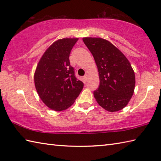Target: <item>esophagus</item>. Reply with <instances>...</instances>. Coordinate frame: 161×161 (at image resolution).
Here are the masks:
<instances>
[{
  "instance_id": "34e87169",
  "label": "esophagus",
  "mask_w": 161,
  "mask_h": 161,
  "mask_svg": "<svg viewBox=\"0 0 161 161\" xmlns=\"http://www.w3.org/2000/svg\"><path fill=\"white\" fill-rule=\"evenodd\" d=\"M83 79H84V81H86L87 80H88V75H85V76L83 77Z\"/></svg>"
}]
</instances>
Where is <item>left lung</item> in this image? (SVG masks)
<instances>
[{
  "label": "left lung",
  "instance_id": "obj_1",
  "mask_svg": "<svg viewBox=\"0 0 161 161\" xmlns=\"http://www.w3.org/2000/svg\"><path fill=\"white\" fill-rule=\"evenodd\" d=\"M85 45L97 65L100 86L93 92L98 104L115 112L128 104L134 92L135 73L129 60L108 41L98 37H84Z\"/></svg>",
  "mask_w": 161,
  "mask_h": 161
}]
</instances>
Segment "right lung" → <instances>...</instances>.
<instances>
[{"label": "right lung", "mask_w": 161, "mask_h": 161, "mask_svg": "<svg viewBox=\"0 0 161 161\" xmlns=\"http://www.w3.org/2000/svg\"><path fill=\"white\" fill-rule=\"evenodd\" d=\"M78 38L57 40L41 58L34 75L39 97L47 107L56 111L69 108L84 86L77 80L69 55Z\"/></svg>", "instance_id": "add662e5"}]
</instances>
